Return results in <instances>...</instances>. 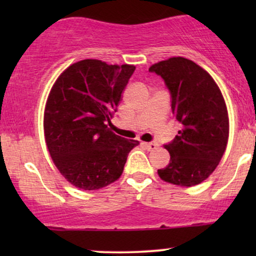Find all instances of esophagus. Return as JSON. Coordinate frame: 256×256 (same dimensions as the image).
<instances>
[{"label":"esophagus","mask_w":256,"mask_h":256,"mask_svg":"<svg viewBox=\"0 0 256 256\" xmlns=\"http://www.w3.org/2000/svg\"><path fill=\"white\" fill-rule=\"evenodd\" d=\"M142 146H144L146 149H148V150H154V149L158 148V144H156V143H154V142H149V143L142 142Z\"/></svg>","instance_id":"obj_1"}]
</instances>
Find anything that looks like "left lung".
I'll return each mask as SVG.
<instances>
[{
  "mask_svg": "<svg viewBox=\"0 0 256 256\" xmlns=\"http://www.w3.org/2000/svg\"><path fill=\"white\" fill-rule=\"evenodd\" d=\"M172 96V113L182 124L174 140L166 144L170 164L158 170L162 180L194 186L216 168L228 140V113L218 84L206 70L182 56L152 64Z\"/></svg>",
  "mask_w": 256,
  "mask_h": 256,
  "instance_id": "1",
  "label": "left lung"
}]
</instances>
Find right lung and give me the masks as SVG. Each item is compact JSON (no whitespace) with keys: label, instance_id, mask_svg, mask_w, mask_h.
Returning a JSON list of instances; mask_svg holds the SVG:
<instances>
[{"label":"right lung","instance_id":"right-lung-1","mask_svg":"<svg viewBox=\"0 0 256 256\" xmlns=\"http://www.w3.org/2000/svg\"><path fill=\"white\" fill-rule=\"evenodd\" d=\"M134 68L86 58L67 67L52 86L43 118L46 148L78 189L98 190L118 180L128 152L140 144L110 128Z\"/></svg>","mask_w":256,"mask_h":256}]
</instances>
